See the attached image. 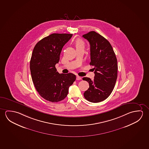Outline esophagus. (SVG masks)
<instances>
[{
	"label": "esophagus",
	"mask_w": 149,
	"mask_h": 149,
	"mask_svg": "<svg viewBox=\"0 0 149 149\" xmlns=\"http://www.w3.org/2000/svg\"><path fill=\"white\" fill-rule=\"evenodd\" d=\"M76 79H77V80H80L82 79V78H81V77H80L77 76L76 77Z\"/></svg>",
	"instance_id": "34e87169"
}]
</instances>
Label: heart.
<instances>
[{
    "label": "heart",
    "instance_id": "heart-1",
    "mask_svg": "<svg viewBox=\"0 0 149 149\" xmlns=\"http://www.w3.org/2000/svg\"><path fill=\"white\" fill-rule=\"evenodd\" d=\"M75 45L76 48H80V47H84L85 43L82 39H77L75 41Z\"/></svg>",
    "mask_w": 149,
    "mask_h": 149
}]
</instances>
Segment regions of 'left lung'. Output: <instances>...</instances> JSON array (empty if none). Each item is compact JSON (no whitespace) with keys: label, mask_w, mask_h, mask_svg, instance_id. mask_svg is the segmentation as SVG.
I'll list each match as a JSON object with an SVG mask.
<instances>
[{"label":"left lung","mask_w":149,"mask_h":149,"mask_svg":"<svg viewBox=\"0 0 149 149\" xmlns=\"http://www.w3.org/2000/svg\"><path fill=\"white\" fill-rule=\"evenodd\" d=\"M90 44V65L94 66V79L88 77L83 80L89 83V88L84 93L88 102L94 103L103 101L113 90L118 77V64L115 53L106 38L94 31L82 36Z\"/></svg>","instance_id":"left-lung-1"}]
</instances>
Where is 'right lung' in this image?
<instances>
[{"mask_svg":"<svg viewBox=\"0 0 149 149\" xmlns=\"http://www.w3.org/2000/svg\"><path fill=\"white\" fill-rule=\"evenodd\" d=\"M72 34L52 33L40 40L33 48L30 61L32 80L41 97L55 102L65 99L76 80L73 73L59 74L55 68L64 45Z\"/></svg>","mask_w":149,"mask_h":149,"instance_id":"add662e5","label":"right lung"}]
</instances>
